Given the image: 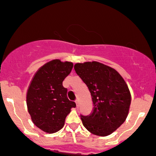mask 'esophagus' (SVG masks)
I'll return each mask as SVG.
<instances>
[{
  "instance_id": "esophagus-1",
  "label": "esophagus",
  "mask_w": 156,
  "mask_h": 156,
  "mask_svg": "<svg viewBox=\"0 0 156 156\" xmlns=\"http://www.w3.org/2000/svg\"><path fill=\"white\" fill-rule=\"evenodd\" d=\"M75 103H76L77 107H78V104H79V100H78V99H76V100H75Z\"/></svg>"
}]
</instances>
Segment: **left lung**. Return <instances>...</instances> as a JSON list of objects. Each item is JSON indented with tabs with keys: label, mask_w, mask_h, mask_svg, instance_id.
Segmentation results:
<instances>
[{
	"label": "left lung",
	"mask_w": 156,
	"mask_h": 156,
	"mask_svg": "<svg viewBox=\"0 0 156 156\" xmlns=\"http://www.w3.org/2000/svg\"><path fill=\"white\" fill-rule=\"evenodd\" d=\"M77 75L85 83L94 103L91 115L81 116L83 125L93 134L106 136L126 120L131 95L122 75L99 62L76 63Z\"/></svg>",
	"instance_id": "obj_1"
}]
</instances>
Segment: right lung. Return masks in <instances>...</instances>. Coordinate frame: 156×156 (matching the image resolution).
Wrapping results in <instances>:
<instances>
[{"mask_svg":"<svg viewBox=\"0 0 156 156\" xmlns=\"http://www.w3.org/2000/svg\"><path fill=\"white\" fill-rule=\"evenodd\" d=\"M73 68L71 62L53 59L38 69L26 95L28 111L33 123L48 133L57 132L76 104L67 97L62 81Z\"/></svg>","mask_w":156,"mask_h":156,"instance_id":"1","label":"right lung"}]
</instances>
